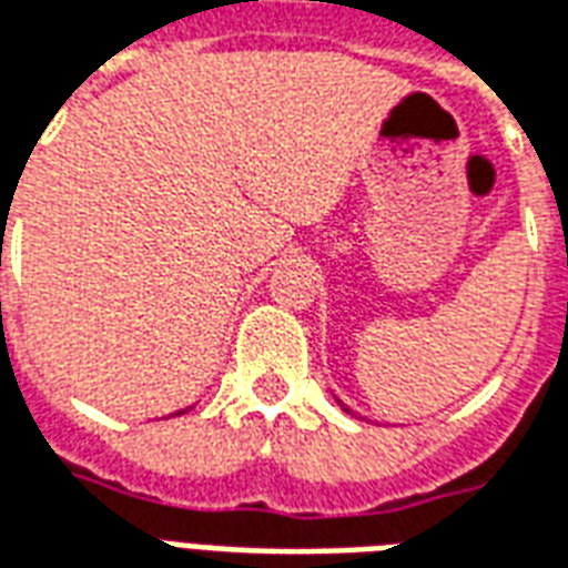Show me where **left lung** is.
Instances as JSON below:
<instances>
[{
    "instance_id": "1",
    "label": "left lung",
    "mask_w": 568,
    "mask_h": 568,
    "mask_svg": "<svg viewBox=\"0 0 568 568\" xmlns=\"http://www.w3.org/2000/svg\"><path fill=\"white\" fill-rule=\"evenodd\" d=\"M341 407H344V410H346V414H353V410H349V407H346V405H341Z\"/></svg>"
}]
</instances>
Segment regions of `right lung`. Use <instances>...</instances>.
<instances>
[{"instance_id": "right-lung-1", "label": "right lung", "mask_w": 568, "mask_h": 568, "mask_svg": "<svg viewBox=\"0 0 568 568\" xmlns=\"http://www.w3.org/2000/svg\"><path fill=\"white\" fill-rule=\"evenodd\" d=\"M179 414H185V410H179Z\"/></svg>"}]
</instances>
